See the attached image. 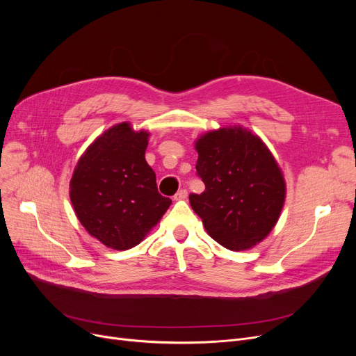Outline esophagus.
I'll return each instance as SVG.
<instances>
[{
    "mask_svg": "<svg viewBox=\"0 0 356 356\" xmlns=\"http://www.w3.org/2000/svg\"><path fill=\"white\" fill-rule=\"evenodd\" d=\"M188 197V191L186 189H180L176 195H175V200H183V199H186Z\"/></svg>",
    "mask_w": 356,
    "mask_h": 356,
    "instance_id": "1",
    "label": "esophagus"
}]
</instances>
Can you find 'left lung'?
Wrapping results in <instances>:
<instances>
[{
	"label": "left lung",
	"mask_w": 356,
	"mask_h": 356,
	"mask_svg": "<svg viewBox=\"0 0 356 356\" xmlns=\"http://www.w3.org/2000/svg\"><path fill=\"white\" fill-rule=\"evenodd\" d=\"M204 192L191 193L204 229L231 251H244L274 228L286 199L282 170L267 145L242 127L203 134L195 144Z\"/></svg>",
	"instance_id": "left-lung-1"
}]
</instances>
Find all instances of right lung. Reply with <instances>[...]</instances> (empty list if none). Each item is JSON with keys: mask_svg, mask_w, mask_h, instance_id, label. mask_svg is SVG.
<instances>
[{"mask_svg": "<svg viewBox=\"0 0 356 356\" xmlns=\"http://www.w3.org/2000/svg\"><path fill=\"white\" fill-rule=\"evenodd\" d=\"M147 131L128 122L106 129L79 159L70 200L83 228L112 250H129L157 225L172 200L157 191L145 161Z\"/></svg>", "mask_w": 356, "mask_h": 356, "instance_id": "obj_1", "label": "right lung"}]
</instances>
